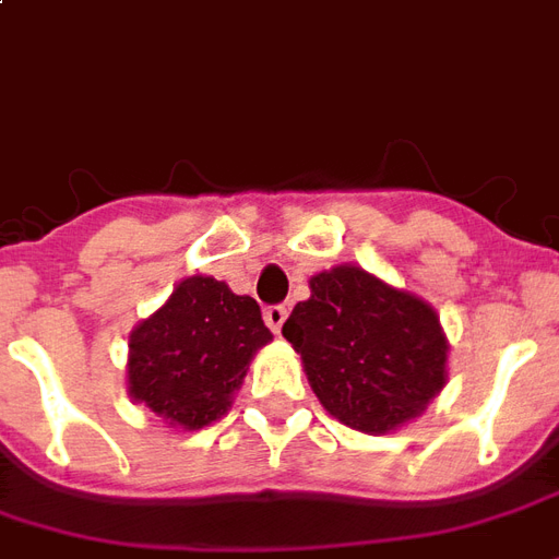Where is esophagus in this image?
I'll list each match as a JSON object with an SVG mask.
<instances>
[{
  "label": "esophagus",
  "mask_w": 559,
  "mask_h": 559,
  "mask_svg": "<svg viewBox=\"0 0 559 559\" xmlns=\"http://www.w3.org/2000/svg\"><path fill=\"white\" fill-rule=\"evenodd\" d=\"M263 320H266V325L272 329V332L278 334L281 325H284V320H287V308H284V305H272V308H266V311H263Z\"/></svg>",
  "instance_id": "34e87169"
}]
</instances>
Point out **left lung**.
Listing matches in <instances>:
<instances>
[{
	"label": "left lung",
	"mask_w": 559,
	"mask_h": 559,
	"mask_svg": "<svg viewBox=\"0 0 559 559\" xmlns=\"http://www.w3.org/2000/svg\"><path fill=\"white\" fill-rule=\"evenodd\" d=\"M281 334L322 408L349 429L384 436L406 427L448 384V334L436 308L373 272L337 263L311 281Z\"/></svg>",
	"instance_id": "left-lung-1"
}]
</instances>
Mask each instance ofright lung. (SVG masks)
Masks as SVG:
<instances>
[{
  "label": "right lung",
  "mask_w": 559,
  "mask_h": 559,
  "mask_svg": "<svg viewBox=\"0 0 559 559\" xmlns=\"http://www.w3.org/2000/svg\"><path fill=\"white\" fill-rule=\"evenodd\" d=\"M269 341L251 296L213 275H189L130 332L127 394L168 427L204 429L234 406L248 364Z\"/></svg>",
  "instance_id": "obj_1"
}]
</instances>
